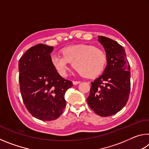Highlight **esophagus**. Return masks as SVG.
Here are the masks:
<instances>
[{
  "label": "esophagus",
  "mask_w": 149,
  "mask_h": 149,
  "mask_svg": "<svg viewBox=\"0 0 149 149\" xmlns=\"http://www.w3.org/2000/svg\"><path fill=\"white\" fill-rule=\"evenodd\" d=\"M79 83H80V81H73V84H74V85H75L79 84Z\"/></svg>",
  "instance_id": "esophagus-1"
}]
</instances>
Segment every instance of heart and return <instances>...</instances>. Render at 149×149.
<instances>
[{
	"mask_svg": "<svg viewBox=\"0 0 149 149\" xmlns=\"http://www.w3.org/2000/svg\"><path fill=\"white\" fill-rule=\"evenodd\" d=\"M62 56L54 54L50 62L54 69L62 77L66 75L69 63L80 75L88 78L97 77L104 68L107 56L99 48L89 45H77L65 47L61 50Z\"/></svg>",
	"mask_w": 149,
	"mask_h": 149,
	"instance_id": "heart-1",
	"label": "heart"
}]
</instances>
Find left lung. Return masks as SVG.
Masks as SVG:
<instances>
[{
    "label": "left lung",
    "mask_w": 149,
    "mask_h": 149,
    "mask_svg": "<svg viewBox=\"0 0 149 149\" xmlns=\"http://www.w3.org/2000/svg\"><path fill=\"white\" fill-rule=\"evenodd\" d=\"M98 41L105 50L107 65L91 82L87 101L96 114L107 117L122 110L129 99L130 66L122 45L104 36H99Z\"/></svg>",
    "instance_id": "obj_1"
}]
</instances>
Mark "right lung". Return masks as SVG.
<instances>
[{
	"mask_svg": "<svg viewBox=\"0 0 149 149\" xmlns=\"http://www.w3.org/2000/svg\"><path fill=\"white\" fill-rule=\"evenodd\" d=\"M53 47L39 44L30 48L18 62L22 99L33 116L42 121L57 119L65 107V93L72 82L59 75L50 62Z\"/></svg>",
	"mask_w": 149,
	"mask_h": 149,
	"instance_id": "1",
	"label": "right lung"
}]
</instances>
